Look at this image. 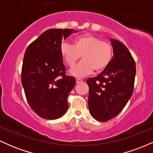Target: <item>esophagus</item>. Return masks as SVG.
<instances>
[{
  "label": "esophagus",
  "mask_w": 153,
  "mask_h": 153,
  "mask_svg": "<svg viewBox=\"0 0 153 153\" xmlns=\"http://www.w3.org/2000/svg\"><path fill=\"white\" fill-rule=\"evenodd\" d=\"M82 80H81V79L80 78H76V83H80V82H82Z\"/></svg>",
  "instance_id": "34e87169"
}]
</instances>
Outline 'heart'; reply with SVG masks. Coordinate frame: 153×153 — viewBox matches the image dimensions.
<instances>
[{"label": "heart", "mask_w": 153, "mask_h": 153, "mask_svg": "<svg viewBox=\"0 0 153 153\" xmlns=\"http://www.w3.org/2000/svg\"><path fill=\"white\" fill-rule=\"evenodd\" d=\"M61 57L70 68H73L82 57V60L71 70V73L79 78L104 71L113 57V47L108 42L101 41L97 36L85 34L77 36L73 45L62 42L59 48Z\"/></svg>", "instance_id": "obj_1"}]
</instances>
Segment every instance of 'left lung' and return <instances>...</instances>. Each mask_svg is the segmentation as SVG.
Listing matches in <instances>:
<instances>
[{"instance_id":"left-lung-1","label":"left lung","mask_w":153,"mask_h":153,"mask_svg":"<svg viewBox=\"0 0 153 153\" xmlns=\"http://www.w3.org/2000/svg\"><path fill=\"white\" fill-rule=\"evenodd\" d=\"M111 62L98 76L86 80L89 87L88 108L99 122H107L122 111L132 96L136 65L127 47L111 39Z\"/></svg>"}]
</instances>
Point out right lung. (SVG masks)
I'll return each mask as SVG.
<instances>
[{"instance_id": "right-lung-1", "label": "right lung", "mask_w": 153, "mask_h": 153, "mask_svg": "<svg viewBox=\"0 0 153 153\" xmlns=\"http://www.w3.org/2000/svg\"><path fill=\"white\" fill-rule=\"evenodd\" d=\"M77 31L50 29L26 50L22 69V83L29 106L46 119L61 117L68 108L67 99L75 79L65 75L59 48L62 40Z\"/></svg>"}]
</instances>
